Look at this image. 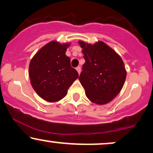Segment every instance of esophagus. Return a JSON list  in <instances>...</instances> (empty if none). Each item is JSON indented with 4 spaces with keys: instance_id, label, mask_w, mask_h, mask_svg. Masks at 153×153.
<instances>
[{
    "instance_id": "obj_1",
    "label": "esophagus",
    "mask_w": 153,
    "mask_h": 153,
    "mask_svg": "<svg viewBox=\"0 0 153 153\" xmlns=\"http://www.w3.org/2000/svg\"><path fill=\"white\" fill-rule=\"evenodd\" d=\"M76 71H78V74H80V71H81V68H80V67H77V68H76Z\"/></svg>"
}]
</instances>
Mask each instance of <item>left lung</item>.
<instances>
[{"label":"left lung","instance_id":"1","mask_svg":"<svg viewBox=\"0 0 153 153\" xmlns=\"http://www.w3.org/2000/svg\"><path fill=\"white\" fill-rule=\"evenodd\" d=\"M85 62L79 80L90 101L105 104L122 90L127 72L122 58L103 42L94 45L79 42Z\"/></svg>","mask_w":153,"mask_h":153}]
</instances>
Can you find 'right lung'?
Masks as SVG:
<instances>
[{"instance_id":"right-lung-1","label":"right lung","mask_w":153,"mask_h":153,"mask_svg":"<svg viewBox=\"0 0 153 153\" xmlns=\"http://www.w3.org/2000/svg\"><path fill=\"white\" fill-rule=\"evenodd\" d=\"M69 44L51 42L38 51L29 64L31 84L45 101L55 102L66 96L68 89L78 78L65 55Z\"/></svg>"}]
</instances>
